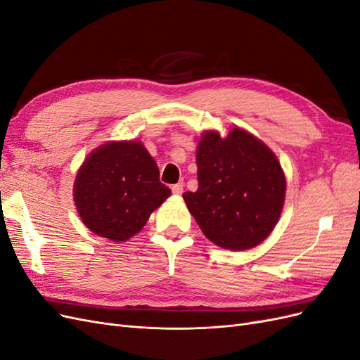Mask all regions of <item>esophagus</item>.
I'll return each instance as SVG.
<instances>
[{
  "label": "esophagus",
  "instance_id": "esophagus-1",
  "mask_svg": "<svg viewBox=\"0 0 360 360\" xmlns=\"http://www.w3.org/2000/svg\"><path fill=\"white\" fill-rule=\"evenodd\" d=\"M171 191H172V193L181 195V193H183V183H176V184H172V186H171Z\"/></svg>",
  "mask_w": 360,
  "mask_h": 360
}]
</instances>
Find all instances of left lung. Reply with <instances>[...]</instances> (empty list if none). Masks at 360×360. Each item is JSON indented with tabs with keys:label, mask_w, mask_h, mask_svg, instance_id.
Masks as SVG:
<instances>
[{
	"label": "left lung",
	"mask_w": 360,
	"mask_h": 360,
	"mask_svg": "<svg viewBox=\"0 0 360 360\" xmlns=\"http://www.w3.org/2000/svg\"><path fill=\"white\" fill-rule=\"evenodd\" d=\"M198 189L183 198L201 231L224 249L259 245L279 219L285 176L264 143L240 127L225 138L209 130L197 147Z\"/></svg>",
	"instance_id": "1"
}]
</instances>
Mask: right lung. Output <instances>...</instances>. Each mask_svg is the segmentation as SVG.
Instances as JSON below:
<instances>
[{
  "instance_id": "1",
  "label": "right lung",
  "mask_w": 360,
  "mask_h": 360,
  "mask_svg": "<svg viewBox=\"0 0 360 360\" xmlns=\"http://www.w3.org/2000/svg\"><path fill=\"white\" fill-rule=\"evenodd\" d=\"M171 195L139 141H112L96 148L76 174V210L90 231L126 242Z\"/></svg>"
}]
</instances>
